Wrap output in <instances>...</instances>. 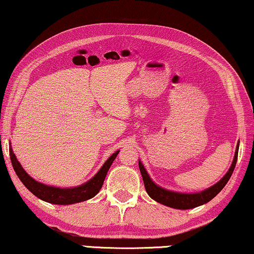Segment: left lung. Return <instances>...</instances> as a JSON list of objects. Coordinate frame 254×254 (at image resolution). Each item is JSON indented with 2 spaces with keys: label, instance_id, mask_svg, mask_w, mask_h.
I'll return each mask as SVG.
<instances>
[{
  "label": "left lung",
  "instance_id": "obj_1",
  "mask_svg": "<svg viewBox=\"0 0 254 254\" xmlns=\"http://www.w3.org/2000/svg\"><path fill=\"white\" fill-rule=\"evenodd\" d=\"M239 146L240 144H237L233 163L227 173H226L225 176L222 177L217 184H214L211 187H209V189H206L198 193H179V192H174V190L162 189V187H160L159 185L155 184L153 181H152L151 177L149 176V174H147V171L145 170V168H144L143 163L138 161L139 170H140V174H142L144 186H145L147 194L150 195L151 198H153L154 201L159 202V203L170 206V208H174V209H179V210L193 209V208H196L198 205L206 203V202L212 200V198L216 196V195L219 193L222 189H224L225 185L227 184V182L229 181V178H231L237 162Z\"/></svg>",
  "mask_w": 254,
  "mask_h": 254
}]
</instances>
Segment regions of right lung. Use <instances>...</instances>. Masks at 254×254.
Returning <instances> with one entry per match:
<instances>
[{
    "label": "right lung",
    "mask_w": 254,
    "mask_h": 254,
    "mask_svg": "<svg viewBox=\"0 0 254 254\" xmlns=\"http://www.w3.org/2000/svg\"><path fill=\"white\" fill-rule=\"evenodd\" d=\"M118 153L119 151H116L115 153L104 162V165L99 171H97L95 176L89 179V181L85 183V184L77 187H70V189H60V187L42 184V183L35 181L34 178L30 177L29 175L26 173L25 169L21 167L20 162H19L17 158H15L12 149L10 147V159L11 162H12V167L22 184L25 185L35 196L41 198V200L49 202V203L52 204L61 205L78 203V202L86 201L89 200V198L94 197L95 195L100 192L101 187L103 185L104 178L107 176L109 168L111 167L112 162H114V160L116 159L117 155H118Z\"/></svg>",
    "instance_id": "right-lung-1"
}]
</instances>
